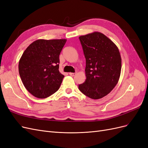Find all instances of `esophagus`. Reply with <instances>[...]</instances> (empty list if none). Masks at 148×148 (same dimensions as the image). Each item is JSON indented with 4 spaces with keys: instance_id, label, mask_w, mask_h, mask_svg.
I'll use <instances>...</instances> for the list:
<instances>
[{
    "instance_id": "obj_1",
    "label": "esophagus",
    "mask_w": 148,
    "mask_h": 148,
    "mask_svg": "<svg viewBox=\"0 0 148 148\" xmlns=\"http://www.w3.org/2000/svg\"><path fill=\"white\" fill-rule=\"evenodd\" d=\"M69 75L71 76V77H74V76L76 75L75 73H69Z\"/></svg>"
}]
</instances>
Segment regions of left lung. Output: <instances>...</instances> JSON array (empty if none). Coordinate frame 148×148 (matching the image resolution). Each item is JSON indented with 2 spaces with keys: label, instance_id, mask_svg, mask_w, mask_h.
Instances as JSON below:
<instances>
[{
  "label": "left lung",
  "instance_id": "1",
  "mask_svg": "<svg viewBox=\"0 0 148 148\" xmlns=\"http://www.w3.org/2000/svg\"><path fill=\"white\" fill-rule=\"evenodd\" d=\"M79 39L86 59V79L78 88L93 99L106 96L117 84L122 59L117 46L99 32L81 36Z\"/></svg>",
  "mask_w": 148,
  "mask_h": 148
}]
</instances>
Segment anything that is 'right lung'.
Here are the masks:
<instances>
[{
  "mask_svg": "<svg viewBox=\"0 0 148 148\" xmlns=\"http://www.w3.org/2000/svg\"><path fill=\"white\" fill-rule=\"evenodd\" d=\"M66 39H38L26 49L18 70L26 89L34 97L46 98L59 89L64 75L60 73L59 55Z\"/></svg>",
  "mask_w": 148,
  "mask_h": 148,
  "instance_id": "right-lung-1",
  "label": "right lung"
}]
</instances>
